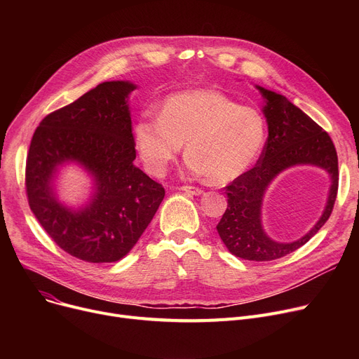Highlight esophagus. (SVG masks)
I'll return each mask as SVG.
<instances>
[{
    "instance_id": "34e87169",
    "label": "esophagus",
    "mask_w": 359,
    "mask_h": 359,
    "mask_svg": "<svg viewBox=\"0 0 359 359\" xmlns=\"http://www.w3.org/2000/svg\"><path fill=\"white\" fill-rule=\"evenodd\" d=\"M180 191L186 192L187 195H194V196H199L202 195V189H199V187H195V186H182Z\"/></svg>"
}]
</instances>
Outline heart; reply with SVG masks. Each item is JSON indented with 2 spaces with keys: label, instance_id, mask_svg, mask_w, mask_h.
Here are the masks:
<instances>
[{
  "label": "heart",
  "instance_id": "1",
  "mask_svg": "<svg viewBox=\"0 0 359 359\" xmlns=\"http://www.w3.org/2000/svg\"><path fill=\"white\" fill-rule=\"evenodd\" d=\"M134 141L149 175L161 177L186 142V167L224 184L253 165L266 141V122L253 107L240 106L212 88L179 91L163 100L158 118L144 115Z\"/></svg>",
  "mask_w": 359,
  "mask_h": 359
}]
</instances>
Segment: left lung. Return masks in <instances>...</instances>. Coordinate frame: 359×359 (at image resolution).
Segmentation results:
<instances>
[{
    "label": "left lung",
    "mask_w": 359,
    "mask_h": 359,
    "mask_svg": "<svg viewBox=\"0 0 359 359\" xmlns=\"http://www.w3.org/2000/svg\"><path fill=\"white\" fill-rule=\"evenodd\" d=\"M263 99L262 111L268 123V140L253 168L225 187L229 206L217 231L229 252L244 260L268 262L299 249L329 219L337 194L339 172L334 145L309 115L285 96L255 86ZM313 165L330 175L331 187L323 217L303 238L290 243L273 241L261 222V208L271 182L285 169Z\"/></svg>",
    "instance_id": "1"
}]
</instances>
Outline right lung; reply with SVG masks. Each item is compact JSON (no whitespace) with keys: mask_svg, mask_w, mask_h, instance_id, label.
Here are the masks:
<instances>
[{"mask_svg":"<svg viewBox=\"0 0 359 359\" xmlns=\"http://www.w3.org/2000/svg\"><path fill=\"white\" fill-rule=\"evenodd\" d=\"M130 81H104L48 115L34 130L26 163L30 210L58 246L91 263L123 259L164 198V187L134 164ZM79 165L90 177L80 205L59 198L62 166Z\"/></svg>","mask_w":359,"mask_h":359,"instance_id":"obj_1","label":"right lung"}]
</instances>
